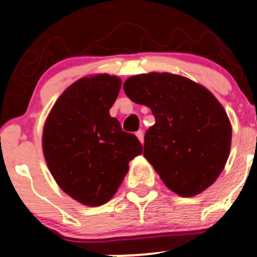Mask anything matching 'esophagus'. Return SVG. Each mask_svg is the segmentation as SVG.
Here are the masks:
<instances>
[{"mask_svg":"<svg viewBox=\"0 0 257 257\" xmlns=\"http://www.w3.org/2000/svg\"><path fill=\"white\" fill-rule=\"evenodd\" d=\"M136 136H138V139L140 140L141 144H143V143H144V133H143V131H138V133H136Z\"/></svg>","mask_w":257,"mask_h":257,"instance_id":"1","label":"esophagus"}]
</instances>
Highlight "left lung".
I'll return each mask as SVG.
<instances>
[{
	"label": "left lung",
	"instance_id": "left-lung-1",
	"mask_svg": "<svg viewBox=\"0 0 257 257\" xmlns=\"http://www.w3.org/2000/svg\"><path fill=\"white\" fill-rule=\"evenodd\" d=\"M123 90L152 109L155 123L144 138V157L171 191L200 194L219 177L229 157L232 126L206 88L168 72L131 76Z\"/></svg>",
	"mask_w": 257,
	"mask_h": 257
}]
</instances>
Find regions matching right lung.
Here are the masks:
<instances>
[{
    "label": "right lung",
    "instance_id": "right-lung-1",
    "mask_svg": "<svg viewBox=\"0 0 257 257\" xmlns=\"http://www.w3.org/2000/svg\"><path fill=\"white\" fill-rule=\"evenodd\" d=\"M121 79L86 76L66 89L44 123L43 154L57 185L88 206L109 201L121 186L128 163L143 153L133 134L122 131L109 109Z\"/></svg>",
    "mask_w": 257,
    "mask_h": 257
}]
</instances>
